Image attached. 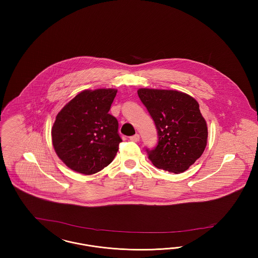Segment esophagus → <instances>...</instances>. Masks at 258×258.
<instances>
[{
  "label": "esophagus",
  "mask_w": 258,
  "mask_h": 258,
  "mask_svg": "<svg viewBox=\"0 0 258 258\" xmlns=\"http://www.w3.org/2000/svg\"><path fill=\"white\" fill-rule=\"evenodd\" d=\"M139 138H140V136H139V135H137V134L130 137V139H131L132 141H134V142H137V141L139 140Z\"/></svg>",
  "instance_id": "1"
}]
</instances>
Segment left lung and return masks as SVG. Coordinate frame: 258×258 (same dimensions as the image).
Instances as JSON below:
<instances>
[{"mask_svg": "<svg viewBox=\"0 0 258 258\" xmlns=\"http://www.w3.org/2000/svg\"><path fill=\"white\" fill-rule=\"evenodd\" d=\"M138 97L156 123L159 143L148 159L160 169L182 173L203 154L208 126L196 98L176 90L141 88Z\"/></svg>", "mask_w": 258, "mask_h": 258, "instance_id": "left-lung-1", "label": "left lung"}]
</instances>
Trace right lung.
<instances>
[{
    "label": "right lung",
    "instance_id": "right-lung-1",
    "mask_svg": "<svg viewBox=\"0 0 258 258\" xmlns=\"http://www.w3.org/2000/svg\"><path fill=\"white\" fill-rule=\"evenodd\" d=\"M116 94V89L84 90L57 114L52 144L72 170L92 175L114 160L122 142L118 121L108 113Z\"/></svg>",
    "mask_w": 258,
    "mask_h": 258
}]
</instances>
